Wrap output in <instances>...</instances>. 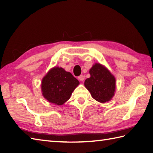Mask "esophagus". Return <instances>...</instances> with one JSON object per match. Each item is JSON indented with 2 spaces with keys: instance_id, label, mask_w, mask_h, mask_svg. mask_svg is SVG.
<instances>
[{
  "instance_id": "1",
  "label": "esophagus",
  "mask_w": 153,
  "mask_h": 153,
  "mask_svg": "<svg viewBox=\"0 0 153 153\" xmlns=\"http://www.w3.org/2000/svg\"><path fill=\"white\" fill-rule=\"evenodd\" d=\"M78 79L79 80V81H83L84 80V76H79V77H78Z\"/></svg>"
}]
</instances>
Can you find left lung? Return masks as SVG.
I'll return each instance as SVG.
<instances>
[{
  "instance_id": "left-lung-1",
  "label": "left lung",
  "mask_w": 153,
  "mask_h": 153,
  "mask_svg": "<svg viewBox=\"0 0 153 153\" xmlns=\"http://www.w3.org/2000/svg\"><path fill=\"white\" fill-rule=\"evenodd\" d=\"M91 77L84 83L92 97L97 101L105 103L114 95L116 79L110 71L102 65L96 63L89 70Z\"/></svg>"
}]
</instances>
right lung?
I'll return each instance as SVG.
<instances>
[{
	"mask_svg": "<svg viewBox=\"0 0 153 153\" xmlns=\"http://www.w3.org/2000/svg\"><path fill=\"white\" fill-rule=\"evenodd\" d=\"M79 84V81L70 72L62 68L54 67L42 79V94L48 102L62 105Z\"/></svg>",
	"mask_w": 153,
	"mask_h": 153,
	"instance_id": "right-lung-1",
	"label": "right lung"
}]
</instances>
